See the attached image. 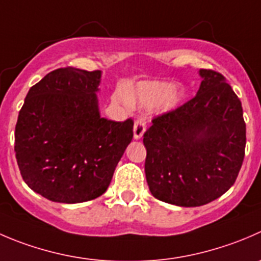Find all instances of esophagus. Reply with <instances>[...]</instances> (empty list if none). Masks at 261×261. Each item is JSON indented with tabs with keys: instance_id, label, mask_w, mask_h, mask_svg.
<instances>
[{
	"instance_id": "1",
	"label": "esophagus",
	"mask_w": 261,
	"mask_h": 261,
	"mask_svg": "<svg viewBox=\"0 0 261 261\" xmlns=\"http://www.w3.org/2000/svg\"><path fill=\"white\" fill-rule=\"evenodd\" d=\"M145 121L143 120V118H136L135 120V123H134V138L138 140V139H140L141 136L144 135V133H145Z\"/></svg>"
}]
</instances>
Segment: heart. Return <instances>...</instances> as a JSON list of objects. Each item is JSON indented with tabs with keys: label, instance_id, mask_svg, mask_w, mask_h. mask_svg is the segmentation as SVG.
<instances>
[{
	"label": "heart",
	"instance_id": "heart-1",
	"mask_svg": "<svg viewBox=\"0 0 261 261\" xmlns=\"http://www.w3.org/2000/svg\"><path fill=\"white\" fill-rule=\"evenodd\" d=\"M182 99V92L176 85L166 82H149L139 85L135 97L128 98L130 103L140 107H150L154 105L158 112H169L178 106Z\"/></svg>",
	"mask_w": 261,
	"mask_h": 261
}]
</instances>
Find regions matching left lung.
I'll list each match as a JSON object with an SVG mask.
<instances>
[{
    "instance_id": "obj_1",
    "label": "left lung",
    "mask_w": 261,
    "mask_h": 261,
    "mask_svg": "<svg viewBox=\"0 0 261 261\" xmlns=\"http://www.w3.org/2000/svg\"><path fill=\"white\" fill-rule=\"evenodd\" d=\"M192 99L156 116L144 134L145 176L154 198L200 206L228 191L241 169L246 123L226 77L201 69Z\"/></svg>"
}]
</instances>
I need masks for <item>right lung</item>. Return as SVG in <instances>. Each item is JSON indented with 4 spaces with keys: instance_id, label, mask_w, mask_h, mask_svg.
<instances>
[{
    "instance_id": "1",
    "label": "right lung",
    "mask_w": 261,
    "mask_h": 261,
    "mask_svg": "<svg viewBox=\"0 0 261 261\" xmlns=\"http://www.w3.org/2000/svg\"><path fill=\"white\" fill-rule=\"evenodd\" d=\"M100 71L62 67L28 92L15 127V155L25 184L56 203L105 194L134 136V121L100 117Z\"/></svg>"
}]
</instances>
